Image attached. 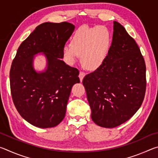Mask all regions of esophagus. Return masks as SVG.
Listing matches in <instances>:
<instances>
[{
  "instance_id": "obj_1",
  "label": "esophagus",
  "mask_w": 158,
  "mask_h": 158,
  "mask_svg": "<svg viewBox=\"0 0 158 158\" xmlns=\"http://www.w3.org/2000/svg\"><path fill=\"white\" fill-rule=\"evenodd\" d=\"M85 73H84V72H80L79 73V77L80 79V81H83V79H84V77H85Z\"/></svg>"
}]
</instances>
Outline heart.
<instances>
[{
  "instance_id": "heart-1",
  "label": "heart",
  "mask_w": 158,
  "mask_h": 158,
  "mask_svg": "<svg viewBox=\"0 0 158 158\" xmlns=\"http://www.w3.org/2000/svg\"><path fill=\"white\" fill-rule=\"evenodd\" d=\"M112 37L105 26L81 27L72 37V44L63 47L62 54L67 64L73 65L79 59L88 69L95 70L103 65L111 49Z\"/></svg>"
}]
</instances>
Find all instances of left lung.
I'll return each mask as SVG.
<instances>
[{
  "label": "left lung",
  "mask_w": 158,
  "mask_h": 158,
  "mask_svg": "<svg viewBox=\"0 0 158 158\" xmlns=\"http://www.w3.org/2000/svg\"><path fill=\"white\" fill-rule=\"evenodd\" d=\"M91 118L100 127L112 128L129 120L143 102L146 65L135 40L114 21L110 51L100 68L83 79Z\"/></svg>",
  "instance_id": "8db88e82"
}]
</instances>
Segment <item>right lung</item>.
<instances>
[{
  "label": "right lung",
  "mask_w": 158,
  "mask_h": 158,
  "mask_svg": "<svg viewBox=\"0 0 158 158\" xmlns=\"http://www.w3.org/2000/svg\"><path fill=\"white\" fill-rule=\"evenodd\" d=\"M68 22H46L37 26L19 47L10 73L13 102L21 116L40 128L53 127L65 118L73 85L79 83L78 69L66 65L62 49L74 30ZM47 60L44 71L34 68V56Z\"/></svg>",
  "instance_id": "add662e5"
}]
</instances>
